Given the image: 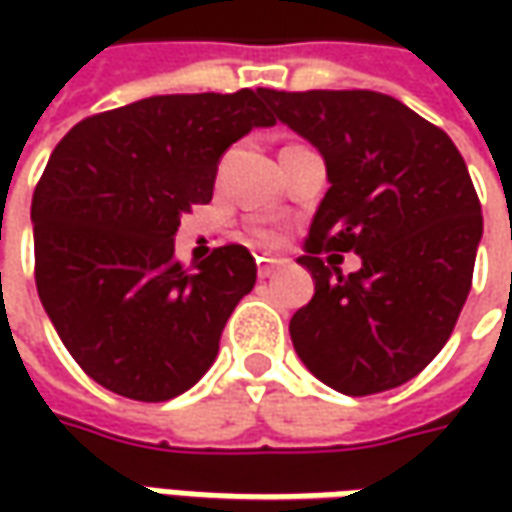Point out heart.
<instances>
[{
    "label": "heart",
    "mask_w": 512,
    "mask_h": 512,
    "mask_svg": "<svg viewBox=\"0 0 512 512\" xmlns=\"http://www.w3.org/2000/svg\"><path fill=\"white\" fill-rule=\"evenodd\" d=\"M282 173H285V185L287 193L293 196V199H299V202H310L319 190H316V176L305 168V162L302 159H296V156H290L282 162Z\"/></svg>",
    "instance_id": "1"
}]
</instances>
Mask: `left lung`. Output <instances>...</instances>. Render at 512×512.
<instances>
[{
	"mask_svg": "<svg viewBox=\"0 0 512 512\" xmlns=\"http://www.w3.org/2000/svg\"><path fill=\"white\" fill-rule=\"evenodd\" d=\"M256 125L239 96H150L82 119L50 153L30 205L36 290L73 362L110 393L168 402L216 359L256 262L205 236L179 253L173 236Z\"/></svg>",
	"mask_w": 512,
	"mask_h": 512,
	"instance_id": "8db88e82",
	"label": "left lung"
}]
</instances>
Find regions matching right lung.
I'll list each match as a JSON object with an SVG mask.
<instances>
[{"instance_id":"obj_1","label":"right lung","mask_w":512,"mask_h":512,"mask_svg":"<svg viewBox=\"0 0 512 512\" xmlns=\"http://www.w3.org/2000/svg\"><path fill=\"white\" fill-rule=\"evenodd\" d=\"M282 122L322 150L325 199L299 259L316 293L290 319L307 370L344 396L419 376L473 285L482 205L442 128L373 90L296 93ZM327 252L357 262L324 265Z\"/></svg>"}]
</instances>
